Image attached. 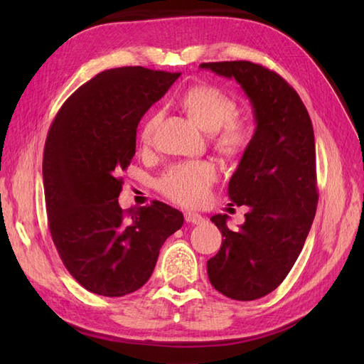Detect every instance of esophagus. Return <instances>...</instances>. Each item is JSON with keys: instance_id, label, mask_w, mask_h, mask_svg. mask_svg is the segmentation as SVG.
Listing matches in <instances>:
<instances>
[{"instance_id": "34e87169", "label": "esophagus", "mask_w": 364, "mask_h": 364, "mask_svg": "<svg viewBox=\"0 0 364 364\" xmlns=\"http://www.w3.org/2000/svg\"><path fill=\"white\" fill-rule=\"evenodd\" d=\"M185 220L191 225H200V223L205 222V217H202L200 214H197V213H186Z\"/></svg>"}]
</instances>
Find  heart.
Masks as SVG:
<instances>
[{
  "mask_svg": "<svg viewBox=\"0 0 364 364\" xmlns=\"http://www.w3.org/2000/svg\"><path fill=\"white\" fill-rule=\"evenodd\" d=\"M181 105L194 123L211 134L214 149L220 155L234 159L250 142V130L243 119L237 118V102L220 87L211 85L193 86L181 97ZM162 118L159 111H151L139 127L142 146H150ZM217 179V168L209 161H190L176 164L159 179L161 193L183 206H197L206 200L209 188Z\"/></svg>",
  "mask_w": 364,
  "mask_h": 364,
  "instance_id": "1",
  "label": "heart"
}]
</instances>
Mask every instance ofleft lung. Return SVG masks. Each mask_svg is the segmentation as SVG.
Returning <instances> with one entry per match:
<instances>
[{
	"label": "left lung",
	"instance_id": "left-lung-1",
	"mask_svg": "<svg viewBox=\"0 0 364 364\" xmlns=\"http://www.w3.org/2000/svg\"><path fill=\"white\" fill-rule=\"evenodd\" d=\"M200 68L235 79L255 115V134L228 186L230 200L249 213L235 230L226 214L211 217L225 240L206 262L217 291L255 301L285 279L313 225L318 199L313 124L297 92L262 65L232 60Z\"/></svg>",
	"mask_w": 364,
	"mask_h": 364
}]
</instances>
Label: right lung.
<instances>
[{
    "label": "right lung",
    "mask_w": 364,
    "mask_h": 364,
    "mask_svg": "<svg viewBox=\"0 0 364 364\" xmlns=\"http://www.w3.org/2000/svg\"><path fill=\"white\" fill-rule=\"evenodd\" d=\"M181 73L106 70L63 103L48 130L42 178L50 234L73 278L119 297L144 285L164 241L183 215L162 202L121 209L119 178L136 147V127Z\"/></svg>",
    "instance_id": "obj_1"
}]
</instances>
